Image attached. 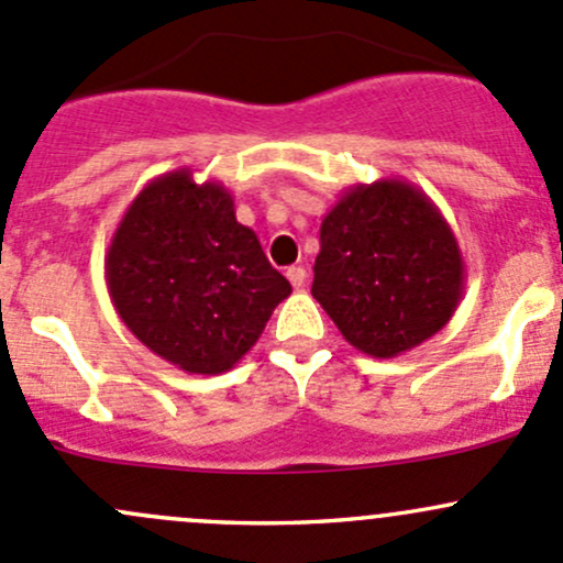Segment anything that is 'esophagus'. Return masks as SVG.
Masks as SVG:
<instances>
[{"instance_id": "obj_1", "label": "esophagus", "mask_w": 563, "mask_h": 563, "mask_svg": "<svg viewBox=\"0 0 563 563\" xmlns=\"http://www.w3.org/2000/svg\"><path fill=\"white\" fill-rule=\"evenodd\" d=\"M286 277L291 280L294 288H301V286H305V280H307V272L301 269V266H288Z\"/></svg>"}]
</instances>
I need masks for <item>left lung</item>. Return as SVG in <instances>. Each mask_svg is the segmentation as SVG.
Masks as SVG:
<instances>
[{"instance_id": "1", "label": "left lung", "mask_w": 563, "mask_h": 563, "mask_svg": "<svg viewBox=\"0 0 563 563\" xmlns=\"http://www.w3.org/2000/svg\"><path fill=\"white\" fill-rule=\"evenodd\" d=\"M312 297L366 356L394 358L445 327L464 294L451 223L412 183L347 188L321 223Z\"/></svg>"}]
</instances>
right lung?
<instances>
[{"instance_id":"right-lung-1","label":"right lung","mask_w":563,"mask_h":563,"mask_svg":"<svg viewBox=\"0 0 563 563\" xmlns=\"http://www.w3.org/2000/svg\"><path fill=\"white\" fill-rule=\"evenodd\" d=\"M104 277L134 336L188 375H221L256 345L291 283L266 262L218 180L153 177L112 234Z\"/></svg>"}]
</instances>
